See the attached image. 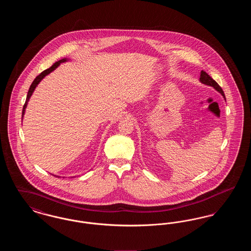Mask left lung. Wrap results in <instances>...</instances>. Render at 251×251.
<instances>
[{
    "label": "left lung",
    "mask_w": 251,
    "mask_h": 251,
    "mask_svg": "<svg viewBox=\"0 0 251 251\" xmlns=\"http://www.w3.org/2000/svg\"><path fill=\"white\" fill-rule=\"evenodd\" d=\"M200 81L204 84H207V85H210V86H213L215 88V90H217L219 93H221V95L224 97V99L226 100L225 98V94H224V91L222 90V88L220 87V85L217 84L215 82V80L204 71L201 72V78H200Z\"/></svg>",
    "instance_id": "8db88e82"
}]
</instances>
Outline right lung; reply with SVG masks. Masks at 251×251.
Instances as JSON below:
<instances>
[{
  "mask_svg": "<svg viewBox=\"0 0 251 251\" xmlns=\"http://www.w3.org/2000/svg\"><path fill=\"white\" fill-rule=\"evenodd\" d=\"M68 59H66V58H63V59L59 60L58 62H55L50 68H49L47 70H45L44 72H41L38 76H36V79L33 81V83L31 84V86H30V88H29V91H28V93H27V97H26V100H25V103H24V109H23V118H24V112H25V108L27 106V103H28V100H29V99H30V97L32 96L33 94V92H34V90H35V88L36 87V85L39 84V82L46 76V75H48L49 73H50L51 72H53L58 66H59L61 63H63V62H66Z\"/></svg>",
  "mask_w": 251,
  "mask_h": 251,
  "instance_id": "obj_1",
  "label": "right lung"
}]
</instances>
